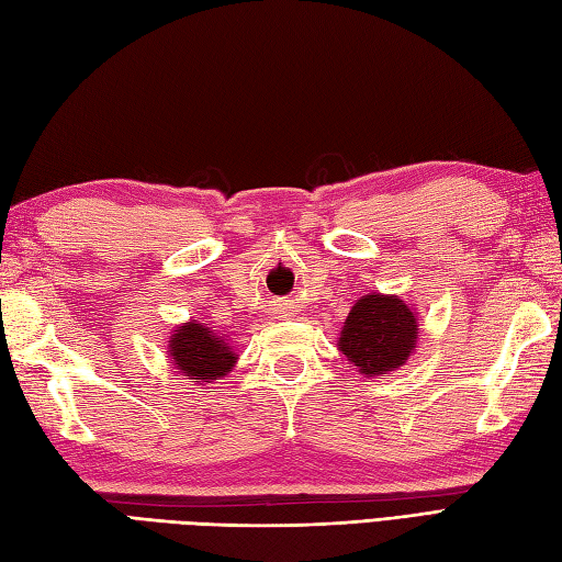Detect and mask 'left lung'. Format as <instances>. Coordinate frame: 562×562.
I'll return each mask as SVG.
<instances>
[{
  "instance_id": "left-lung-1",
  "label": "left lung",
  "mask_w": 562,
  "mask_h": 562,
  "mask_svg": "<svg viewBox=\"0 0 562 562\" xmlns=\"http://www.w3.org/2000/svg\"><path fill=\"white\" fill-rule=\"evenodd\" d=\"M417 329V315L403 297L366 293L349 311L337 347L363 378H375L409 359Z\"/></svg>"
}]
</instances>
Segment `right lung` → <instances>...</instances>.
Wrapping results in <instances>:
<instances>
[{"label": "right lung", "instance_id": "1", "mask_svg": "<svg viewBox=\"0 0 562 562\" xmlns=\"http://www.w3.org/2000/svg\"><path fill=\"white\" fill-rule=\"evenodd\" d=\"M171 366L196 383H213L233 369L237 353L227 341L203 323H184L169 339Z\"/></svg>", "mask_w": 562, "mask_h": 562}]
</instances>
